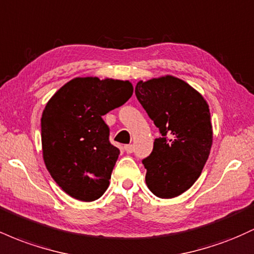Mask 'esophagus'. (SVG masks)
<instances>
[{
	"label": "esophagus",
	"instance_id": "34e87169",
	"mask_svg": "<svg viewBox=\"0 0 254 254\" xmlns=\"http://www.w3.org/2000/svg\"><path fill=\"white\" fill-rule=\"evenodd\" d=\"M124 150L127 151V154H131L133 151V145L132 144H127V145H125L124 147Z\"/></svg>",
	"mask_w": 254,
	"mask_h": 254
}]
</instances>
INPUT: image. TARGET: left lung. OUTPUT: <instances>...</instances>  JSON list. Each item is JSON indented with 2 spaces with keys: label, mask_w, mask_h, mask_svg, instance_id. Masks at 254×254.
Instances as JSON below:
<instances>
[{
  "label": "left lung",
  "mask_w": 254,
  "mask_h": 254,
  "mask_svg": "<svg viewBox=\"0 0 254 254\" xmlns=\"http://www.w3.org/2000/svg\"><path fill=\"white\" fill-rule=\"evenodd\" d=\"M136 97L161 132L143 165L145 184L160 198H174L199 178L210 154L209 105L198 90L172 75L138 81Z\"/></svg>",
  "instance_id": "obj_1"
}]
</instances>
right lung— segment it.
Masks as SVG:
<instances>
[{"instance_id":"1","label":"right lung","mask_w":254,"mask_h":254,"mask_svg":"<svg viewBox=\"0 0 254 254\" xmlns=\"http://www.w3.org/2000/svg\"><path fill=\"white\" fill-rule=\"evenodd\" d=\"M130 81L75 77L55 93L42 115L44 164L69 196L93 202L110 185L119 149L109 141L103 116L127 103Z\"/></svg>"}]
</instances>
